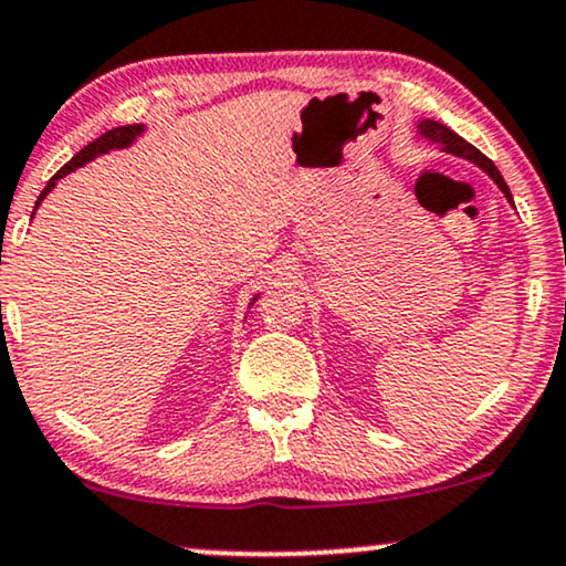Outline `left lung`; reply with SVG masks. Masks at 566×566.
Returning a JSON list of instances; mask_svg holds the SVG:
<instances>
[{"label": "left lung", "instance_id": "8db88e82", "mask_svg": "<svg viewBox=\"0 0 566 566\" xmlns=\"http://www.w3.org/2000/svg\"><path fill=\"white\" fill-rule=\"evenodd\" d=\"M417 136L424 138V142H430V144H438V146H441V151H446V155L462 157V159H467V163L478 165L480 170H483L485 176L491 178L493 184H496V186L501 188V193H504L509 205L514 207L512 191H509L506 180H504V176H501V172H499V167L493 165L491 159H488L485 155H480V151L475 149V146L467 144L462 136L453 134V130H451V128H446L443 123H438V120H428V117H424V120H417Z\"/></svg>", "mask_w": 566, "mask_h": 566}]
</instances>
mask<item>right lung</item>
<instances>
[{
	"mask_svg": "<svg viewBox=\"0 0 566 566\" xmlns=\"http://www.w3.org/2000/svg\"><path fill=\"white\" fill-rule=\"evenodd\" d=\"M144 130H146V125H144V123L120 125V128L107 130V134L99 136V138H94V142H91L88 146H83V149L78 151V155H75L73 159H70V163H67L65 167H60V170L54 172L52 178H49L46 188H44V191L39 193V201H36V207H33V212H36V209L41 207V201L46 199V193L52 191L54 186H57V180H60V178H65L67 172H73V170H78V167L88 165L91 159H96V157H102V155H109V151H117V149H128V146H134V144H136V138H138V136H144ZM31 218H33V214H31ZM256 298H260V296L251 298V304H254ZM251 304H249V306H251Z\"/></svg>",
	"mask_w": 566,
	"mask_h": 566,
	"instance_id": "right-lung-1",
	"label": "right lung"
}]
</instances>
